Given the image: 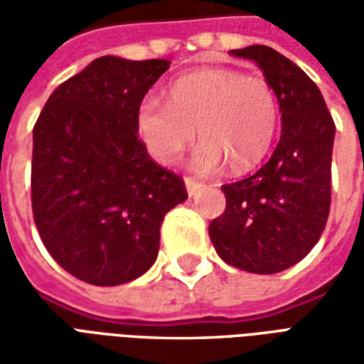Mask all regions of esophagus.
<instances>
[{"label":"esophagus","instance_id":"obj_1","mask_svg":"<svg viewBox=\"0 0 364 364\" xmlns=\"http://www.w3.org/2000/svg\"><path fill=\"white\" fill-rule=\"evenodd\" d=\"M185 187H187L189 197H193V195H197V191L203 189V183H198L197 179H193V177H185Z\"/></svg>","mask_w":364,"mask_h":364}]
</instances>
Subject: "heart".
<instances>
[{"instance_id":"obj_1","label":"heart","mask_w":364,"mask_h":364,"mask_svg":"<svg viewBox=\"0 0 364 364\" xmlns=\"http://www.w3.org/2000/svg\"><path fill=\"white\" fill-rule=\"evenodd\" d=\"M279 99L265 80L236 70H203L177 80L169 103L146 97L136 111V130L151 158L171 166L198 138L195 166L213 173L228 161L250 169L267 156L279 128Z\"/></svg>"}]
</instances>
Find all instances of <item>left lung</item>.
I'll return each mask as SVG.
<instances>
[{"mask_svg": "<svg viewBox=\"0 0 364 364\" xmlns=\"http://www.w3.org/2000/svg\"><path fill=\"white\" fill-rule=\"evenodd\" d=\"M232 54L263 70L279 99L282 132L259 171L222 185L226 208L208 236L232 267L281 273L304 259L326 228L336 124L318 85L294 62L263 44Z\"/></svg>", "mask_w": 364, "mask_h": 364, "instance_id": "1", "label": "left lung"}]
</instances>
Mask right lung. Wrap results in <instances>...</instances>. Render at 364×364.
<instances>
[{
    "instance_id": "right-lung-1",
    "label": "right lung",
    "mask_w": 364,
    "mask_h": 364,
    "mask_svg": "<svg viewBox=\"0 0 364 364\" xmlns=\"http://www.w3.org/2000/svg\"><path fill=\"white\" fill-rule=\"evenodd\" d=\"M169 60L101 56L56 87L33 128L31 198L44 247L80 281L114 287L154 265L187 198L138 138L136 111Z\"/></svg>"
}]
</instances>
